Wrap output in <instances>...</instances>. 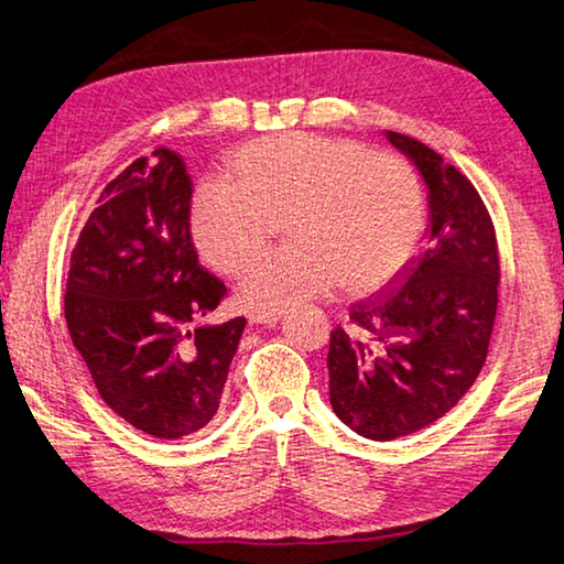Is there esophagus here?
<instances>
[{
    "label": "esophagus",
    "instance_id": "esophagus-1",
    "mask_svg": "<svg viewBox=\"0 0 564 564\" xmlns=\"http://www.w3.org/2000/svg\"><path fill=\"white\" fill-rule=\"evenodd\" d=\"M281 315H283V311H253L249 315V321L253 325H275L281 321Z\"/></svg>",
    "mask_w": 564,
    "mask_h": 564
}]
</instances>
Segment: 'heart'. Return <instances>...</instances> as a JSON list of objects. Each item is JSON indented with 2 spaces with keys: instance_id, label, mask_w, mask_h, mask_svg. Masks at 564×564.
<instances>
[{
  "instance_id": "obj_1",
  "label": "heart",
  "mask_w": 564,
  "mask_h": 564,
  "mask_svg": "<svg viewBox=\"0 0 564 564\" xmlns=\"http://www.w3.org/2000/svg\"><path fill=\"white\" fill-rule=\"evenodd\" d=\"M285 224L291 247L239 285L251 308H289L335 283L370 293L404 269L424 234L422 187L402 160L350 140L273 135L231 158V182L194 194L192 241L214 271L239 275Z\"/></svg>"
}]
</instances>
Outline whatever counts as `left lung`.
Segmentation results:
<instances>
[{
	"label": "left lung",
	"mask_w": 564,
	"mask_h": 564,
	"mask_svg": "<svg viewBox=\"0 0 564 564\" xmlns=\"http://www.w3.org/2000/svg\"><path fill=\"white\" fill-rule=\"evenodd\" d=\"M429 197L426 251L402 285L352 303L330 333V404L372 442L414 434L444 416L486 362L498 308V247L488 212L460 172L414 138L387 130Z\"/></svg>",
	"instance_id": "left-lung-1"
}]
</instances>
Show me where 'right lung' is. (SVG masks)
<instances>
[{"label": "right lung", "mask_w": 564, "mask_h": 564, "mask_svg": "<svg viewBox=\"0 0 564 564\" xmlns=\"http://www.w3.org/2000/svg\"><path fill=\"white\" fill-rule=\"evenodd\" d=\"M192 184L158 148L104 189L66 283L70 340L104 402L140 432L182 438L219 409L247 321L199 325L224 299L189 237Z\"/></svg>", "instance_id": "1"}]
</instances>
